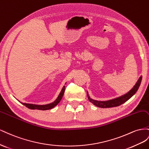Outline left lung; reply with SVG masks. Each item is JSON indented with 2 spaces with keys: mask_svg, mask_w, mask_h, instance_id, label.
Wrapping results in <instances>:
<instances>
[{
  "mask_svg": "<svg viewBox=\"0 0 149 149\" xmlns=\"http://www.w3.org/2000/svg\"><path fill=\"white\" fill-rule=\"evenodd\" d=\"M142 79V76L141 75V77L139 78L137 82L134 85V86L128 92H127L125 94L122 95L119 97H116V98L109 99L107 100H97L91 98V97L88 95V92H87L88 99L89 101L92 102L93 105L100 108H110L117 107V106H119L122 104L125 103V102L130 99L131 97L135 94L136 92H137L139 89L140 85L141 84Z\"/></svg>",
  "mask_w": 149,
  "mask_h": 149,
  "instance_id": "obj_1",
  "label": "left lung"
}]
</instances>
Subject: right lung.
I'll return each instance as SVG.
<instances>
[{
    "label": "right lung",
    "instance_id": "right-lung-1",
    "mask_svg": "<svg viewBox=\"0 0 149 149\" xmlns=\"http://www.w3.org/2000/svg\"><path fill=\"white\" fill-rule=\"evenodd\" d=\"M66 84V83L65 84ZM65 92V86H63L62 88V90L59 93L57 98L53 102L50 103V104H44V105H39V104H29V103H24V102H21L20 101H19L20 102L23 104L24 105H25V107H27V108L30 109H37V110H49L52 109L54 107H56V106L60 102V101L61 100L62 97L63 95V93H64Z\"/></svg>",
    "mask_w": 149,
    "mask_h": 149
}]
</instances>
